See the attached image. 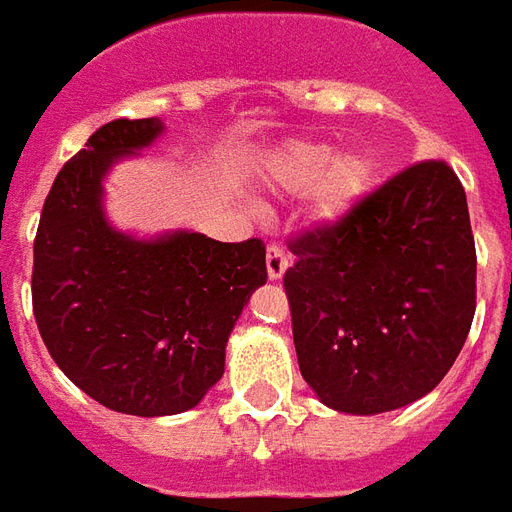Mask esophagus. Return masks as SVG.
I'll use <instances>...</instances> for the list:
<instances>
[{"instance_id": "obj_1", "label": "esophagus", "mask_w": 512, "mask_h": 512, "mask_svg": "<svg viewBox=\"0 0 512 512\" xmlns=\"http://www.w3.org/2000/svg\"><path fill=\"white\" fill-rule=\"evenodd\" d=\"M288 255H285V249L280 246H268L266 252V268H268V280H282V274H285V268H288Z\"/></svg>"}]
</instances>
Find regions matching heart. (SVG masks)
<instances>
[{
	"label": "heart",
	"instance_id": "1",
	"mask_svg": "<svg viewBox=\"0 0 512 512\" xmlns=\"http://www.w3.org/2000/svg\"><path fill=\"white\" fill-rule=\"evenodd\" d=\"M282 188L293 194L310 191L313 184V216L324 224L341 221L363 199L371 182V163L355 152L335 157L330 146L299 144L280 157L277 166Z\"/></svg>",
	"mask_w": 512,
	"mask_h": 512
}]
</instances>
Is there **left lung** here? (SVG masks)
Returning a JSON list of instances; mask_svg holds the SVG:
<instances>
[{
  "mask_svg": "<svg viewBox=\"0 0 512 512\" xmlns=\"http://www.w3.org/2000/svg\"><path fill=\"white\" fill-rule=\"evenodd\" d=\"M288 246L293 346L324 405L374 416L446 377L474 321L477 252L466 191L443 160L413 163Z\"/></svg>",
  "mask_w": 512,
  "mask_h": 512,
  "instance_id": "1",
  "label": "left lung"
}]
</instances>
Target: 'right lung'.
Wrapping results in <instances>:
<instances>
[{"label": "right lung", "mask_w": 512, "mask_h": 512, "mask_svg": "<svg viewBox=\"0 0 512 512\" xmlns=\"http://www.w3.org/2000/svg\"><path fill=\"white\" fill-rule=\"evenodd\" d=\"M163 132L116 119L57 171L32 249V313L49 355L77 388L127 416H174L224 374V349L266 282L260 238L202 232L138 241L102 213V177Z\"/></svg>", "instance_id": "1"}]
</instances>
